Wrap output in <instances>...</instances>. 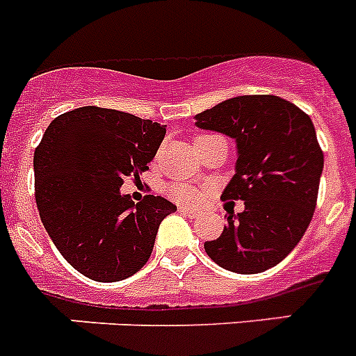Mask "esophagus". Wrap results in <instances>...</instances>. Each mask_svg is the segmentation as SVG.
I'll use <instances>...</instances> for the list:
<instances>
[{
	"label": "esophagus",
	"mask_w": 356,
	"mask_h": 356,
	"mask_svg": "<svg viewBox=\"0 0 356 356\" xmlns=\"http://www.w3.org/2000/svg\"><path fill=\"white\" fill-rule=\"evenodd\" d=\"M180 212L187 213V216H191V217H196V216H200V212H197L196 209H191V207H180Z\"/></svg>",
	"instance_id": "1"
}]
</instances>
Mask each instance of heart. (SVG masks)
I'll return each mask as SVG.
<instances>
[{"instance_id":"1","label":"heart","mask_w":356,"mask_h":356,"mask_svg":"<svg viewBox=\"0 0 356 356\" xmlns=\"http://www.w3.org/2000/svg\"><path fill=\"white\" fill-rule=\"evenodd\" d=\"M207 137H212V135H197L196 139H194V143H196V140H201V139H207ZM169 194H171L175 200L184 201V203H193V201H196V197H197L196 188L191 187V185H185V184L172 185L171 191H169Z\"/></svg>"}]
</instances>
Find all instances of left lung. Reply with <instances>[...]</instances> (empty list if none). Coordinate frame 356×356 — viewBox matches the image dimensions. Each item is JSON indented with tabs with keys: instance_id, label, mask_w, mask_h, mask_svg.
Returning a JSON list of instances; mask_svg holds the SVG:
<instances>
[{
	"instance_id": "1",
	"label": "left lung",
	"mask_w": 356,
	"mask_h": 356,
	"mask_svg": "<svg viewBox=\"0 0 356 356\" xmlns=\"http://www.w3.org/2000/svg\"><path fill=\"white\" fill-rule=\"evenodd\" d=\"M196 127L237 143L235 175L222 200H242L221 237L205 242L217 266L238 275L275 267L312 221L325 155L312 119L271 94L237 96L196 115Z\"/></svg>"
}]
</instances>
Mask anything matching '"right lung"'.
<instances>
[{
	"label": "right lung",
	"instance_id": "add662e5",
	"mask_svg": "<svg viewBox=\"0 0 356 356\" xmlns=\"http://www.w3.org/2000/svg\"><path fill=\"white\" fill-rule=\"evenodd\" d=\"M165 137L149 119L99 106L58 115L33 155L40 221L60 254L94 282H119L147 262L162 219V196L135 203L119 187L139 178Z\"/></svg>",
	"mask_w": 356,
	"mask_h": 356
}]
</instances>
